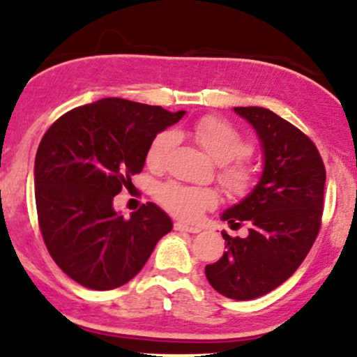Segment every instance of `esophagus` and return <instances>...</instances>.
Masks as SVG:
<instances>
[{
    "label": "esophagus",
    "instance_id": "34e87169",
    "mask_svg": "<svg viewBox=\"0 0 357 357\" xmlns=\"http://www.w3.org/2000/svg\"><path fill=\"white\" fill-rule=\"evenodd\" d=\"M174 229L177 230V232H190V234H199L200 230H202L199 225H188L185 222H175Z\"/></svg>",
    "mask_w": 357,
    "mask_h": 357
}]
</instances>
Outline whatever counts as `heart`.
<instances>
[{
	"mask_svg": "<svg viewBox=\"0 0 357 357\" xmlns=\"http://www.w3.org/2000/svg\"><path fill=\"white\" fill-rule=\"evenodd\" d=\"M190 135L213 162L220 163V180L230 192L245 194L254 185V170L244 162L237 160L250 153V145L229 121L217 116H204L192 125ZM174 144L175 133L170 130L153 137L145 155V162L150 170L162 169L167 153ZM157 195L163 207L187 219H195L205 208H211L217 202V194L212 188L190 187L177 182L162 185Z\"/></svg>",
	"mask_w": 357,
	"mask_h": 357,
	"instance_id": "1",
	"label": "heart"
}]
</instances>
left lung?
Listing matches in <instances>:
<instances>
[{
    "label": "left lung",
    "instance_id": "obj_1",
    "mask_svg": "<svg viewBox=\"0 0 357 357\" xmlns=\"http://www.w3.org/2000/svg\"><path fill=\"white\" fill-rule=\"evenodd\" d=\"M234 112L257 133L264 167L252 190L220 215L230 227L245 222L249 236L222 230L227 250L205 266V275L219 294L250 301L286 282L311 250L321 227L326 169L311 138L274 112Z\"/></svg>",
    "mask_w": 357,
    "mask_h": 357
}]
</instances>
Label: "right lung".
Returning a JSON list of instances; mask_svg holds the SVG:
<instances>
[{
  "label": "right lung",
  "instance_id": "1",
  "mask_svg": "<svg viewBox=\"0 0 357 357\" xmlns=\"http://www.w3.org/2000/svg\"><path fill=\"white\" fill-rule=\"evenodd\" d=\"M185 112L123 98H102L60 116L35 158L41 236L56 266L75 282L110 291L133 279L172 220L149 202L125 219L113 197L140 174L150 142Z\"/></svg>",
  "mask_w": 357,
  "mask_h": 357
}]
</instances>
